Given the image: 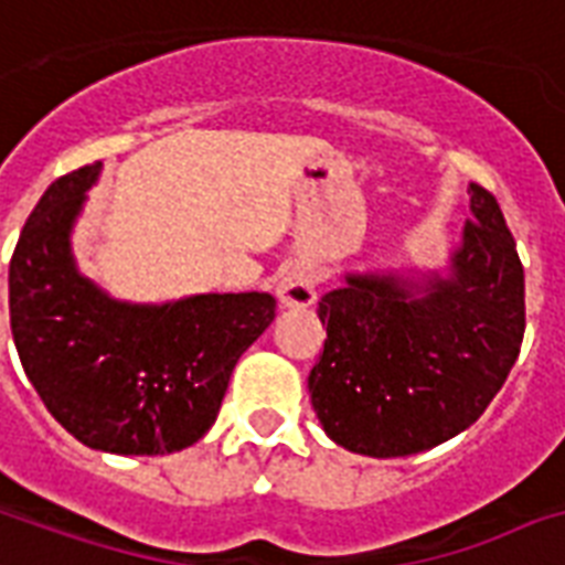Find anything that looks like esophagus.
I'll list each match as a JSON object with an SVG mask.
<instances>
[{
  "label": "esophagus",
  "instance_id": "esophagus-1",
  "mask_svg": "<svg viewBox=\"0 0 565 565\" xmlns=\"http://www.w3.org/2000/svg\"><path fill=\"white\" fill-rule=\"evenodd\" d=\"M315 286H318V277L309 265H295V268L286 270V277L279 279L277 295L282 306H295V309H303V306L315 303Z\"/></svg>",
  "mask_w": 565,
  "mask_h": 565
}]
</instances>
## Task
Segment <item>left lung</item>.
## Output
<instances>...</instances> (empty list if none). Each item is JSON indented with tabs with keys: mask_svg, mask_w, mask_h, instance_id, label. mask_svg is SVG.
<instances>
[{
	"mask_svg": "<svg viewBox=\"0 0 565 565\" xmlns=\"http://www.w3.org/2000/svg\"><path fill=\"white\" fill-rule=\"evenodd\" d=\"M471 221L448 277L348 274L318 303L327 323L309 395L323 433L365 457H409L478 422L524 335V268L501 205L471 182Z\"/></svg>",
	"mask_w": 565,
	"mask_h": 565,
	"instance_id": "1",
	"label": "left lung"
}]
</instances>
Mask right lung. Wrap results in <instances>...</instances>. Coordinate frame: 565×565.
<instances>
[{"mask_svg": "<svg viewBox=\"0 0 565 565\" xmlns=\"http://www.w3.org/2000/svg\"><path fill=\"white\" fill-rule=\"evenodd\" d=\"M103 164L55 179L8 270L11 332L52 418L108 454H173L212 427L235 362L277 315L265 291L124 303L82 277L70 233Z\"/></svg>", "mask_w": 565, "mask_h": 565, "instance_id": "1", "label": "right lung"}]
</instances>
